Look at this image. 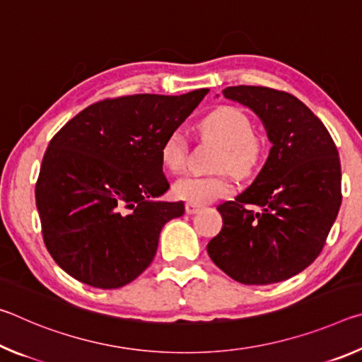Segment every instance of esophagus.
Here are the masks:
<instances>
[{
    "instance_id": "34e87169",
    "label": "esophagus",
    "mask_w": 362,
    "mask_h": 362,
    "mask_svg": "<svg viewBox=\"0 0 362 362\" xmlns=\"http://www.w3.org/2000/svg\"><path fill=\"white\" fill-rule=\"evenodd\" d=\"M201 209H203V206H199V204H193V203L185 204V211H187V214H189V216H193V214H198Z\"/></svg>"
}]
</instances>
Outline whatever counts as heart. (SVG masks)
Segmentation results:
<instances>
[{
    "instance_id": "heart-1",
    "label": "heart",
    "mask_w": 362,
    "mask_h": 362,
    "mask_svg": "<svg viewBox=\"0 0 362 362\" xmlns=\"http://www.w3.org/2000/svg\"><path fill=\"white\" fill-rule=\"evenodd\" d=\"M198 129L206 139L220 145L216 169H230L236 174H246L259 161L262 142L252 131V121L243 110L220 105L198 122ZM187 155V137L179 129L170 132L159 148L161 164L170 174H180L185 169ZM231 189V182L223 174L187 175L174 183L173 193L177 199L185 203L206 204L230 194Z\"/></svg>"
}]
</instances>
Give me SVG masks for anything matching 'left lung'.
I'll return each instance as SVG.
<instances>
[{
  "label": "left lung",
  "instance_id": "8db88e82",
  "mask_svg": "<svg viewBox=\"0 0 362 362\" xmlns=\"http://www.w3.org/2000/svg\"><path fill=\"white\" fill-rule=\"evenodd\" d=\"M222 94L259 115L272 148L252 185L218 204L223 226L207 254L238 283H279L326 244L341 204L339 151L322 121L289 93L231 86Z\"/></svg>",
  "mask_w": 362,
  "mask_h": 362
}]
</instances>
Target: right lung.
<instances>
[{"mask_svg":"<svg viewBox=\"0 0 362 362\" xmlns=\"http://www.w3.org/2000/svg\"><path fill=\"white\" fill-rule=\"evenodd\" d=\"M209 89L95 102L51 139L35 187L42 240L78 281L118 289L155 259L159 233L185 212L169 189L159 148Z\"/></svg>","mask_w":362,"mask_h":362,"instance_id":"right-lung-1","label":"right lung"}]
</instances>
